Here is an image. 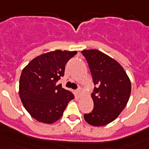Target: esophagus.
<instances>
[{
	"instance_id": "esophagus-1",
	"label": "esophagus",
	"mask_w": 149,
	"mask_h": 149,
	"mask_svg": "<svg viewBox=\"0 0 149 149\" xmlns=\"http://www.w3.org/2000/svg\"><path fill=\"white\" fill-rule=\"evenodd\" d=\"M76 93H77V95L79 96V97L81 95V88H78V89L76 90Z\"/></svg>"
}]
</instances>
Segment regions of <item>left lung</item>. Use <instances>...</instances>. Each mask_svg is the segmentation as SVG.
Segmentation results:
<instances>
[{"label":"left lung","mask_w":149,"mask_h":149,"mask_svg":"<svg viewBox=\"0 0 149 149\" xmlns=\"http://www.w3.org/2000/svg\"><path fill=\"white\" fill-rule=\"evenodd\" d=\"M81 53L95 85L92 93L94 108L84 114V119L91 125H105L115 120L125 107L131 95V81L120 64L101 51L84 50Z\"/></svg>","instance_id":"8db88e82"}]
</instances>
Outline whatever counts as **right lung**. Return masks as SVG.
Masks as SVG:
<instances>
[{
  "mask_svg": "<svg viewBox=\"0 0 149 149\" xmlns=\"http://www.w3.org/2000/svg\"><path fill=\"white\" fill-rule=\"evenodd\" d=\"M77 51L56 50L34 58L22 70L19 95L33 118L52 124L63 116L73 93L57 84L63 77L67 62Z\"/></svg>",
  "mask_w": 149,
  "mask_h": 149,
  "instance_id": "right-lung-1",
  "label": "right lung"
}]
</instances>
